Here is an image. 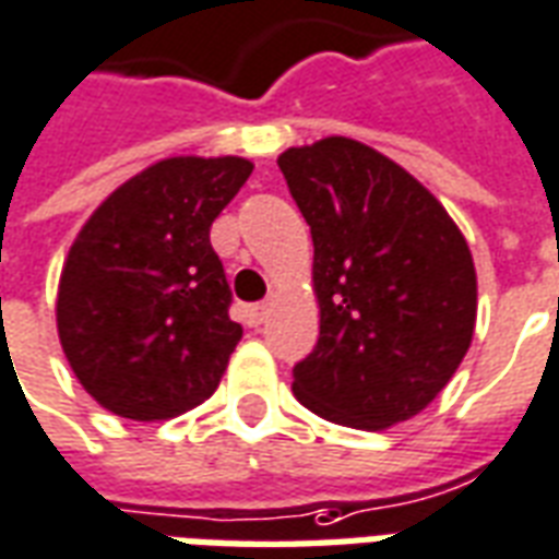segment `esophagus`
<instances>
[{"label":"esophagus","instance_id":"obj_1","mask_svg":"<svg viewBox=\"0 0 559 559\" xmlns=\"http://www.w3.org/2000/svg\"><path fill=\"white\" fill-rule=\"evenodd\" d=\"M267 312H271V304H255V307H249L247 310V322L252 324V328H259V324L267 319Z\"/></svg>","mask_w":559,"mask_h":559}]
</instances>
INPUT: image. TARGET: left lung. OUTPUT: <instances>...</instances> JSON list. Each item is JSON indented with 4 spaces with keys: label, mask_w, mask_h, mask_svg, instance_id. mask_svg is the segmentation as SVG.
Returning <instances> with one entry per match:
<instances>
[{
    "label": "left lung",
    "mask_w": 559,
    "mask_h": 559,
    "mask_svg": "<svg viewBox=\"0 0 559 559\" xmlns=\"http://www.w3.org/2000/svg\"><path fill=\"white\" fill-rule=\"evenodd\" d=\"M312 235L319 343L295 397L334 425L385 430L425 409L473 343L476 264L445 207L352 138L276 159Z\"/></svg>",
    "instance_id": "8db88e82"
}]
</instances>
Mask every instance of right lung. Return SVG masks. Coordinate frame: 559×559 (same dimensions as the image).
I'll list each match as a JSON object with an SVG mask.
<instances>
[{
	"label": "right lung",
	"mask_w": 559,
	"mask_h": 559,
	"mask_svg": "<svg viewBox=\"0 0 559 559\" xmlns=\"http://www.w3.org/2000/svg\"><path fill=\"white\" fill-rule=\"evenodd\" d=\"M252 162L171 156L114 189L74 237L57 331L78 382L108 413L165 421L216 391L243 328L210 225Z\"/></svg>",
	"instance_id": "add662e5"
}]
</instances>
